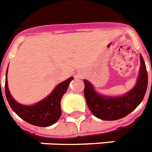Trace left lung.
<instances>
[{
    "instance_id": "obj_1",
    "label": "left lung",
    "mask_w": 152,
    "mask_h": 152,
    "mask_svg": "<svg viewBox=\"0 0 152 152\" xmlns=\"http://www.w3.org/2000/svg\"><path fill=\"white\" fill-rule=\"evenodd\" d=\"M140 66L137 83L131 90L122 96H110L99 94L87 80H84V94L93 115L106 121L126 117L135 110L144 99L148 88V72L143 56L140 55Z\"/></svg>"
}]
</instances>
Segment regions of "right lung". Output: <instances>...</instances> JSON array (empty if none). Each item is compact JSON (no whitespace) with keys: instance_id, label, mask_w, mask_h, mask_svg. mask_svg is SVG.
<instances>
[{"instance_id":"obj_1","label":"right lung","mask_w":152,"mask_h":152,"mask_svg":"<svg viewBox=\"0 0 152 152\" xmlns=\"http://www.w3.org/2000/svg\"><path fill=\"white\" fill-rule=\"evenodd\" d=\"M8 69L6 71L5 95L8 104L15 114L26 122L36 126L47 127L52 126L61 116L60 101L64 94L68 88L69 84L74 79L70 77L66 81L59 83L48 96L42 100L33 105H23L15 101L11 95L8 86Z\"/></svg>"}]
</instances>
